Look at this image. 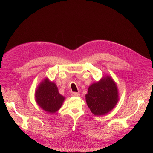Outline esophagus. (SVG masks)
Listing matches in <instances>:
<instances>
[{"label":"esophagus","instance_id":"34e87169","mask_svg":"<svg viewBox=\"0 0 153 153\" xmlns=\"http://www.w3.org/2000/svg\"><path fill=\"white\" fill-rule=\"evenodd\" d=\"M71 95H72V96H73V97H79L80 94H79V92H72Z\"/></svg>","mask_w":153,"mask_h":153}]
</instances>
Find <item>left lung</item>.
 I'll list each match as a JSON object with an SVG mask.
<instances>
[{
  "label": "left lung",
  "instance_id": "obj_1",
  "mask_svg": "<svg viewBox=\"0 0 153 153\" xmlns=\"http://www.w3.org/2000/svg\"><path fill=\"white\" fill-rule=\"evenodd\" d=\"M85 98L88 107L94 115H104L113 109L118 101L117 85L111 77L107 76L92 84Z\"/></svg>",
  "mask_w": 153,
  "mask_h": 153
}]
</instances>
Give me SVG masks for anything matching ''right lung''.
Returning <instances> with one entry per match:
<instances>
[{"instance_id": "obj_1", "label": "right lung", "mask_w": 153, "mask_h": 153, "mask_svg": "<svg viewBox=\"0 0 153 153\" xmlns=\"http://www.w3.org/2000/svg\"><path fill=\"white\" fill-rule=\"evenodd\" d=\"M37 104L45 111L54 113L59 109L65 98L58 92L56 84L47 79L39 85L35 93Z\"/></svg>"}]
</instances>
